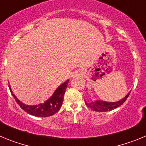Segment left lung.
<instances>
[{
	"instance_id": "1",
	"label": "left lung",
	"mask_w": 146,
	"mask_h": 146,
	"mask_svg": "<svg viewBox=\"0 0 146 146\" xmlns=\"http://www.w3.org/2000/svg\"><path fill=\"white\" fill-rule=\"evenodd\" d=\"M130 92L126 94V96L121 99V100L118 102H106V101H102V100H100V99H95V100H91V101L86 102L85 100V102H86V105H87L88 108H91V110H94V111L96 112H108L112 110H114L115 108H118L124 103V102L126 101L127 98H128Z\"/></svg>"
}]
</instances>
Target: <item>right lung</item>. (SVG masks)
Returning <instances> with one entry per match:
<instances>
[{"mask_svg":"<svg viewBox=\"0 0 146 146\" xmlns=\"http://www.w3.org/2000/svg\"><path fill=\"white\" fill-rule=\"evenodd\" d=\"M69 81V80H67L66 82L60 85L54 91L52 96L44 102L40 103L38 104H34V105H28V104H24L13 93L9 83V87L10 91L12 94L13 97L15 98L17 103L20 105V108L23 110H25L28 114L34 115V116L48 117L56 113L60 110L63 101H64V94L66 92V89L68 86Z\"/></svg>","mask_w":146,"mask_h":146,"instance_id":"obj_1","label":"right lung"}]
</instances>
